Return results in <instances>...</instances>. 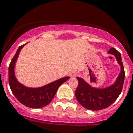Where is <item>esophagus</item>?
Returning a JSON list of instances; mask_svg holds the SVG:
<instances>
[{
    "label": "esophagus",
    "mask_w": 133,
    "mask_h": 133,
    "mask_svg": "<svg viewBox=\"0 0 133 133\" xmlns=\"http://www.w3.org/2000/svg\"><path fill=\"white\" fill-rule=\"evenodd\" d=\"M69 75H70V76L71 78H75V77H76V76L78 75V74L76 72H70Z\"/></svg>",
    "instance_id": "esophagus-1"
}]
</instances>
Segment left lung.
Here are the masks:
<instances>
[{"instance_id":"1","label":"left lung","mask_w":133,"mask_h":133,"mask_svg":"<svg viewBox=\"0 0 133 133\" xmlns=\"http://www.w3.org/2000/svg\"><path fill=\"white\" fill-rule=\"evenodd\" d=\"M108 53L115 56L121 67L120 73L113 85L105 88H95L81 78H76L78 81V85L75 91L76 100L88 110L99 111L107 108L117 100L122 90L125 72L121 54L114 48H110Z\"/></svg>"}]
</instances>
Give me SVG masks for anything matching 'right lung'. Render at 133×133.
I'll return each mask as SVG.
<instances>
[{
  "instance_id": "add662e5",
  "label": "right lung",
  "mask_w": 133,
  "mask_h": 133,
  "mask_svg": "<svg viewBox=\"0 0 133 133\" xmlns=\"http://www.w3.org/2000/svg\"><path fill=\"white\" fill-rule=\"evenodd\" d=\"M25 44L20 46L9 66V83L11 90L18 100L28 107L38 109L44 107L51 102L59 86L70 78L69 76L61 78L48 85L37 88L27 87L18 81L15 76L14 67L20 50Z\"/></svg>"
}]
</instances>
